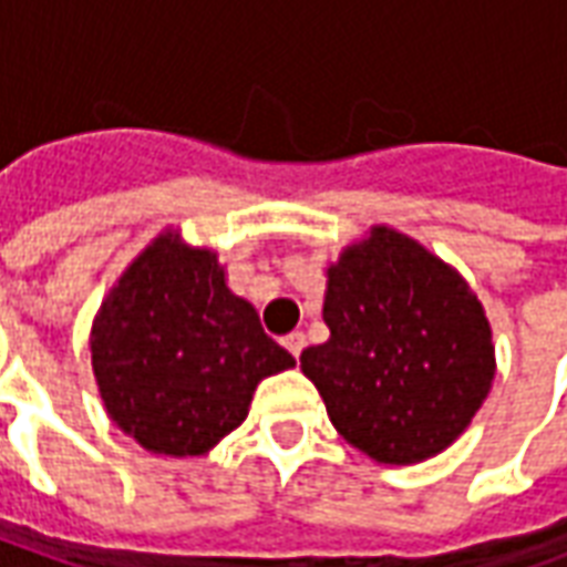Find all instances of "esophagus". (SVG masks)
Masks as SVG:
<instances>
[{
  "mask_svg": "<svg viewBox=\"0 0 567 567\" xmlns=\"http://www.w3.org/2000/svg\"><path fill=\"white\" fill-rule=\"evenodd\" d=\"M282 343H285V349L291 352V355L300 358V352H303V346H307V337H303V331H291V333H285Z\"/></svg>",
  "mask_w": 567,
  "mask_h": 567,
  "instance_id": "34e87169",
  "label": "esophagus"
}]
</instances>
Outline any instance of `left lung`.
Masks as SVG:
<instances>
[{"mask_svg":"<svg viewBox=\"0 0 567 567\" xmlns=\"http://www.w3.org/2000/svg\"><path fill=\"white\" fill-rule=\"evenodd\" d=\"M331 337L300 370L333 427L380 464H416L462 437L495 380L486 309L452 264L373 224L328 264Z\"/></svg>","mask_w":567,"mask_h":567,"instance_id":"obj_1","label":"left lung"}]
</instances>
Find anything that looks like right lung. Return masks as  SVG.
Masks as SVG:
<instances>
[{
  "label": "right lung",
  "instance_id": "add662e5",
  "mask_svg": "<svg viewBox=\"0 0 567 567\" xmlns=\"http://www.w3.org/2000/svg\"><path fill=\"white\" fill-rule=\"evenodd\" d=\"M91 361L109 419L142 450L206 455L246 422L251 394L295 358L230 291L218 251L166 227L93 316Z\"/></svg>",
  "mask_w": 567,
  "mask_h": 567
}]
</instances>
